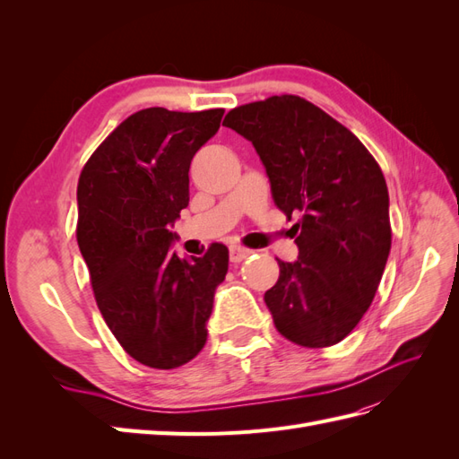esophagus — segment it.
<instances>
[{"label":"esophagus","mask_w":459,"mask_h":459,"mask_svg":"<svg viewBox=\"0 0 459 459\" xmlns=\"http://www.w3.org/2000/svg\"><path fill=\"white\" fill-rule=\"evenodd\" d=\"M251 255H253L251 248H245L241 245H231L230 247V260L231 262H241V260H245L247 256H251Z\"/></svg>","instance_id":"obj_1"}]
</instances>
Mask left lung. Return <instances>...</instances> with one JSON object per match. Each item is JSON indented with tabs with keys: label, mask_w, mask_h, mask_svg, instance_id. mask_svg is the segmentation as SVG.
Returning a JSON list of instances; mask_svg holds the SVG:
<instances>
[{
	"label": "left lung",
	"mask_w": 459,
	"mask_h": 459,
	"mask_svg": "<svg viewBox=\"0 0 459 459\" xmlns=\"http://www.w3.org/2000/svg\"><path fill=\"white\" fill-rule=\"evenodd\" d=\"M226 128L251 142L272 195L297 226L299 258L280 264L264 300L277 331L322 349L342 341L369 308L391 253L388 191L358 137L297 95L235 107Z\"/></svg>",
	"instance_id": "1"
}]
</instances>
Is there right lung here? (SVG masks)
Returning a JSON list of instances; mask_svg holds the SVG:
<instances>
[{"label":"right lung","instance_id":"1","mask_svg":"<svg viewBox=\"0 0 459 459\" xmlns=\"http://www.w3.org/2000/svg\"><path fill=\"white\" fill-rule=\"evenodd\" d=\"M224 108L137 110L95 149L78 179L80 253L108 329L137 362L174 369L206 342L228 248L179 258L170 230L189 204V164Z\"/></svg>","mask_w":459,"mask_h":459}]
</instances>
